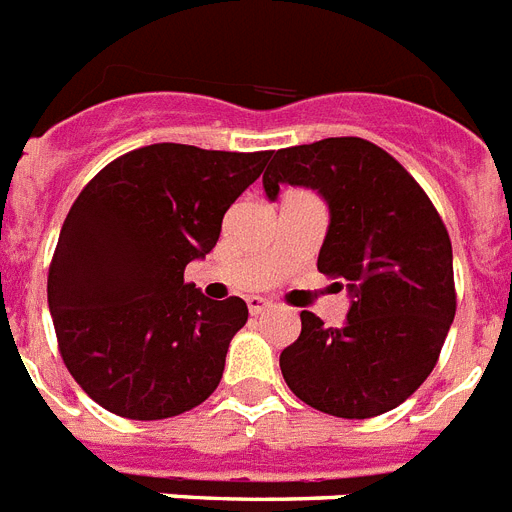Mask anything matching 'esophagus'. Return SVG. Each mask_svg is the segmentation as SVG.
<instances>
[{
  "label": "esophagus",
  "mask_w": 512,
  "mask_h": 512,
  "mask_svg": "<svg viewBox=\"0 0 512 512\" xmlns=\"http://www.w3.org/2000/svg\"><path fill=\"white\" fill-rule=\"evenodd\" d=\"M269 309V301L267 298L261 296H251L248 298V312L253 314V317H259V314H264Z\"/></svg>",
  "instance_id": "1"
}]
</instances>
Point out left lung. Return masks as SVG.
I'll return each mask as SVG.
<instances>
[{"label":"left lung","instance_id":"obj_1","mask_svg":"<svg viewBox=\"0 0 512 512\" xmlns=\"http://www.w3.org/2000/svg\"><path fill=\"white\" fill-rule=\"evenodd\" d=\"M312 187L330 208L317 269L351 296L343 327L301 312V335L280 354L282 378L314 410L365 420L394 410L439 362L455 320L452 243L410 171L359 137L285 147L264 192Z\"/></svg>","mask_w":512,"mask_h":512}]
</instances>
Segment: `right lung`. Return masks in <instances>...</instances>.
I'll return each instance as SVG.
<instances>
[{"instance_id":"1","label":"right lung","mask_w":512,"mask_h":512,"mask_svg":"<svg viewBox=\"0 0 512 512\" xmlns=\"http://www.w3.org/2000/svg\"><path fill=\"white\" fill-rule=\"evenodd\" d=\"M269 155L158 142L108 163L79 192L47 301L60 357L100 407L163 420L214 394L248 306L206 298L185 267L214 248L227 208Z\"/></svg>"}]
</instances>
